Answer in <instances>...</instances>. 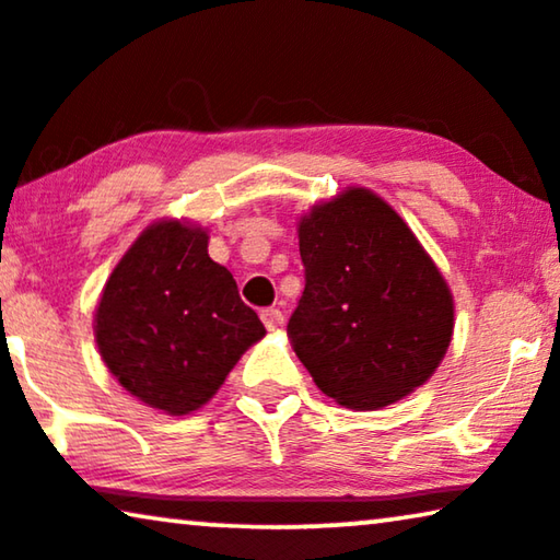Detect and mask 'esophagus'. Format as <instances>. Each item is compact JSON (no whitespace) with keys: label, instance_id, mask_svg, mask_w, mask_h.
I'll return each mask as SVG.
<instances>
[{"label":"esophagus","instance_id":"34e87169","mask_svg":"<svg viewBox=\"0 0 560 560\" xmlns=\"http://www.w3.org/2000/svg\"><path fill=\"white\" fill-rule=\"evenodd\" d=\"M261 319L269 329H279L283 325V314L279 310H273V306H269V310H261Z\"/></svg>","mask_w":560,"mask_h":560}]
</instances>
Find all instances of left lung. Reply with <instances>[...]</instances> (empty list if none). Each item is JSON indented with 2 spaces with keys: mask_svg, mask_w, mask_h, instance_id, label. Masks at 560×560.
I'll list each match as a JSON object with an SVG mask.
<instances>
[{
  "mask_svg": "<svg viewBox=\"0 0 560 560\" xmlns=\"http://www.w3.org/2000/svg\"><path fill=\"white\" fill-rule=\"evenodd\" d=\"M304 291L287 332L317 388L375 411L434 375L454 332V299L404 218L348 187L299 220Z\"/></svg>",
  "mask_w": 560,
  "mask_h": 560,
  "instance_id": "1",
  "label": "left lung"
}]
</instances>
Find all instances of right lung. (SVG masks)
<instances>
[{"instance_id":"obj_1","label":"right lung","mask_w":560,"mask_h":560,"mask_svg":"<svg viewBox=\"0 0 560 560\" xmlns=\"http://www.w3.org/2000/svg\"><path fill=\"white\" fill-rule=\"evenodd\" d=\"M93 332L124 390L185 416L215 396L266 329L241 302L233 273L208 256V233L156 220L108 277Z\"/></svg>"}]
</instances>
